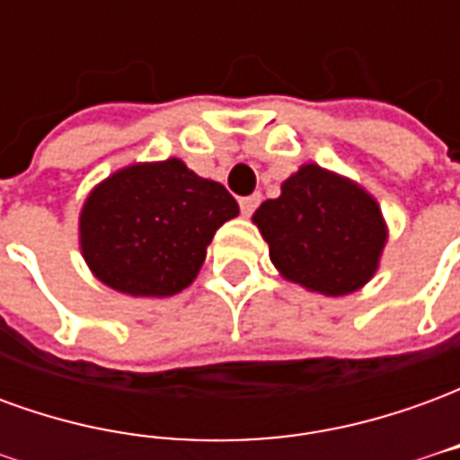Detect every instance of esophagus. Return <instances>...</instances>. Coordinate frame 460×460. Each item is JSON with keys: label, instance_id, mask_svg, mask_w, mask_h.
Wrapping results in <instances>:
<instances>
[{"label": "esophagus", "instance_id": "1", "mask_svg": "<svg viewBox=\"0 0 460 460\" xmlns=\"http://www.w3.org/2000/svg\"><path fill=\"white\" fill-rule=\"evenodd\" d=\"M261 204V194H251V197H243V199H239V207H241V214L243 217H251L253 211H256V207Z\"/></svg>", "mask_w": 460, "mask_h": 460}]
</instances>
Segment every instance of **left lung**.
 <instances>
[{
  "label": "left lung",
  "instance_id": "8db88e82",
  "mask_svg": "<svg viewBox=\"0 0 460 460\" xmlns=\"http://www.w3.org/2000/svg\"><path fill=\"white\" fill-rule=\"evenodd\" d=\"M251 219L280 276L328 298L365 288L389 239L375 197L315 162L300 164Z\"/></svg>",
  "mask_w": 460,
  "mask_h": 460
}]
</instances>
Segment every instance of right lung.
<instances>
[{"label":"right lung","instance_id":"right-lung-1","mask_svg":"<svg viewBox=\"0 0 460 460\" xmlns=\"http://www.w3.org/2000/svg\"><path fill=\"white\" fill-rule=\"evenodd\" d=\"M239 217L224 184L180 160L135 162L98 181L78 217L85 266L132 298H167L194 283L221 224Z\"/></svg>","mask_w":460,"mask_h":460}]
</instances>
